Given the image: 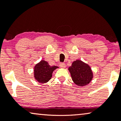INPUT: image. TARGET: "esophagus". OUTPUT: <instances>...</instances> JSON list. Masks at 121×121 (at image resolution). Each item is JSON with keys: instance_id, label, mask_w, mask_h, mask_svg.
I'll return each instance as SVG.
<instances>
[{"instance_id": "1", "label": "esophagus", "mask_w": 121, "mask_h": 121, "mask_svg": "<svg viewBox=\"0 0 121 121\" xmlns=\"http://www.w3.org/2000/svg\"><path fill=\"white\" fill-rule=\"evenodd\" d=\"M60 66L61 68H63V69H65V68H66V65L65 64H64V63H60Z\"/></svg>"}]
</instances>
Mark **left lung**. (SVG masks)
Instances as JSON below:
<instances>
[{"instance_id": "8db88e82", "label": "left lung", "mask_w": 121, "mask_h": 121, "mask_svg": "<svg viewBox=\"0 0 121 121\" xmlns=\"http://www.w3.org/2000/svg\"><path fill=\"white\" fill-rule=\"evenodd\" d=\"M68 69L73 82L78 86H86L92 81L93 72L91 67L81 60L74 61Z\"/></svg>"}]
</instances>
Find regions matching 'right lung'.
Returning <instances> with one entry per match:
<instances>
[{
	"label": "right lung",
	"instance_id": "add662e5",
	"mask_svg": "<svg viewBox=\"0 0 121 121\" xmlns=\"http://www.w3.org/2000/svg\"><path fill=\"white\" fill-rule=\"evenodd\" d=\"M59 67L56 66H51L45 60H41L35 65L34 67V77L40 83L48 82L52 77V72Z\"/></svg>",
	"mask_w": 121,
	"mask_h": 121
}]
</instances>
